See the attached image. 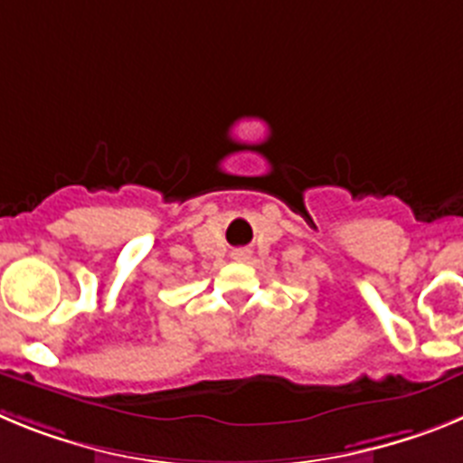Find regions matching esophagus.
I'll return each instance as SVG.
<instances>
[{
	"label": "esophagus",
	"mask_w": 463,
	"mask_h": 463,
	"mask_svg": "<svg viewBox=\"0 0 463 463\" xmlns=\"http://www.w3.org/2000/svg\"><path fill=\"white\" fill-rule=\"evenodd\" d=\"M236 257H239V260H245V257H248V252L239 250V252H236Z\"/></svg>",
	"instance_id": "34e87169"
}]
</instances>
